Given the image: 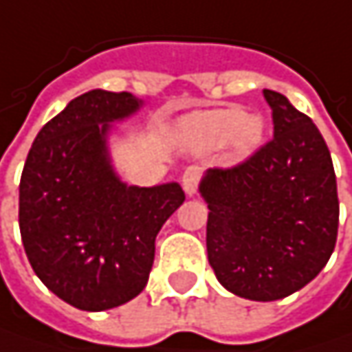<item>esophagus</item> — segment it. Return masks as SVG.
I'll return each mask as SVG.
<instances>
[{"label": "esophagus", "mask_w": 352, "mask_h": 352, "mask_svg": "<svg viewBox=\"0 0 352 352\" xmlns=\"http://www.w3.org/2000/svg\"><path fill=\"white\" fill-rule=\"evenodd\" d=\"M199 181H201V169H199L197 165L187 167L185 173H183V181H181L187 195H193V193H195L197 187H199Z\"/></svg>", "instance_id": "esophagus-1"}]
</instances>
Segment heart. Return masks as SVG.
Returning a JSON list of instances; mask_svg holds the SVG:
<instances>
[{"mask_svg": "<svg viewBox=\"0 0 352 352\" xmlns=\"http://www.w3.org/2000/svg\"><path fill=\"white\" fill-rule=\"evenodd\" d=\"M187 127L199 147L217 149L231 141L237 153H249L263 135V121L237 107L199 113L189 119Z\"/></svg>", "mask_w": 352, "mask_h": 352, "instance_id": "1", "label": "heart"}]
</instances>
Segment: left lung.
I'll return each mask as SVG.
<instances>
[{"mask_svg":"<svg viewBox=\"0 0 352 352\" xmlns=\"http://www.w3.org/2000/svg\"><path fill=\"white\" fill-rule=\"evenodd\" d=\"M273 139L201 181L209 207L207 253L219 283L243 299L277 300L315 279L339 233L329 147L285 95L263 89Z\"/></svg>","mask_w":352,"mask_h":352,"instance_id":"left-lung-1","label":"left lung"}]
</instances>
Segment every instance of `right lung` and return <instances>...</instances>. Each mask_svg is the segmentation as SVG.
I'll use <instances>...</instances> for the list:
<instances>
[{"label":"right lung","mask_w":352,"mask_h":352,"mask_svg":"<svg viewBox=\"0 0 352 352\" xmlns=\"http://www.w3.org/2000/svg\"><path fill=\"white\" fill-rule=\"evenodd\" d=\"M139 109L127 91L75 97L33 141L19 181V231L35 275L81 311L137 297L155 258V237L185 201L177 183L129 187L105 153L109 123Z\"/></svg>","instance_id":"obj_1"}]
</instances>
